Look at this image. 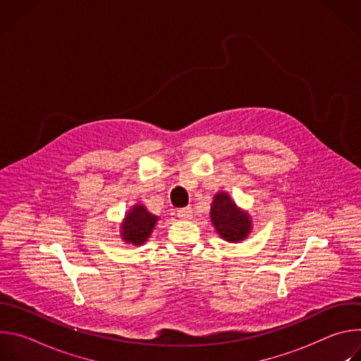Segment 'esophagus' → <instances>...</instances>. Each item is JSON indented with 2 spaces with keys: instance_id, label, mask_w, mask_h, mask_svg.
Listing matches in <instances>:
<instances>
[{
  "instance_id": "esophagus-1",
  "label": "esophagus",
  "mask_w": 361,
  "mask_h": 361,
  "mask_svg": "<svg viewBox=\"0 0 361 361\" xmlns=\"http://www.w3.org/2000/svg\"><path fill=\"white\" fill-rule=\"evenodd\" d=\"M177 216L183 220H190V219H192V209L191 207L180 209V210H177Z\"/></svg>"
}]
</instances>
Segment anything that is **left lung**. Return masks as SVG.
I'll return each instance as SVG.
<instances>
[{
  "instance_id": "8db88e82",
  "label": "left lung",
  "mask_w": 361,
  "mask_h": 361,
  "mask_svg": "<svg viewBox=\"0 0 361 361\" xmlns=\"http://www.w3.org/2000/svg\"><path fill=\"white\" fill-rule=\"evenodd\" d=\"M210 217L216 231L226 241L238 243L245 240L251 233L252 224L250 214L238 209L226 191H220L214 195Z\"/></svg>"
}]
</instances>
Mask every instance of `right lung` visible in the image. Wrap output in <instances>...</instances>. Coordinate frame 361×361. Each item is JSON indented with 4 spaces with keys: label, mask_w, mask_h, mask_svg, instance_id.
Listing matches in <instances>:
<instances>
[{
    "label": "right lung",
    "mask_w": 361,
    "mask_h": 361,
    "mask_svg": "<svg viewBox=\"0 0 361 361\" xmlns=\"http://www.w3.org/2000/svg\"><path fill=\"white\" fill-rule=\"evenodd\" d=\"M157 221L159 217L147 212L142 204H135L124 217L120 231L121 238L127 244L141 245L148 240Z\"/></svg>",
    "instance_id": "right-lung-1"
}]
</instances>
